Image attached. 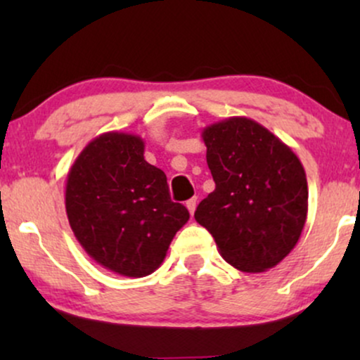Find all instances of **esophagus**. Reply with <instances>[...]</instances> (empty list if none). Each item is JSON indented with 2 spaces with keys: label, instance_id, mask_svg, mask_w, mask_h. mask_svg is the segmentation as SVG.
Listing matches in <instances>:
<instances>
[{
  "label": "esophagus",
  "instance_id": "esophagus-1",
  "mask_svg": "<svg viewBox=\"0 0 360 360\" xmlns=\"http://www.w3.org/2000/svg\"><path fill=\"white\" fill-rule=\"evenodd\" d=\"M196 205H198V200L196 198H191V200H188L186 201V208L189 210V213H194V210H196Z\"/></svg>",
  "mask_w": 360,
  "mask_h": 360
}]
</instances>
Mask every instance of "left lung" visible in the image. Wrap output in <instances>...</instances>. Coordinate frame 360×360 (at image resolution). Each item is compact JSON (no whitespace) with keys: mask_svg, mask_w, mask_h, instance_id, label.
I'll return each mask as SVG.
<instances>
[{"mask_svg":"<svg viewBox=\"0 0 360 360\" xmlns=\"http://www.w3.org/2000/svg\"><path fill=\"white\" fill-rule=\"evenodd\" d=\"M201 137L214 191L194 218L235 269L257 274L278 266L307 221L308 183L298 155L247 117L213 123Z\"/></svg>","mask_w":360,"mask_h":360,"instance_id":"left-lung-1","label":"left lung"}]
</instances>
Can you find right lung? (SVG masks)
<instances>
[{
    "label": "right lung",
    "instance_id": "obj_1",
    "mask_svg": "<svg viewBox=\"0 0 360 360\" xmlns=\"http://www.w3.org/2000/svg\"><path fill=\"white\" fill-rule=\"evenodd\" d=\"M139 135L106 131L74 160L65 212L77 242L93 260L127 278L152 274L177 230L189 220L171 201L167 177L143 159Z\"/></svg>",
    "mask_w": 360,
    "mask_h": 360
}]
</instances>
